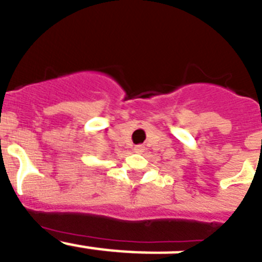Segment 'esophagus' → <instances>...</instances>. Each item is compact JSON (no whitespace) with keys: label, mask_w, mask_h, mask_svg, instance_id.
<instances>
[{"label":"esophagus","mask_w":262,"mask_h":262,"mask_svg":"<svg viewBox=\"0 0 262 262\" xmlns=\"http://www.w3.org/2000/svg\"><path fill=\"white\" fill-rule=\"evenodd\" d=\"M143 149H144V147H143V145H135V148H134V151L136 152V154H142L143 152Z\"/></svg>","instance_id":"34e87169"}]
</instances>
